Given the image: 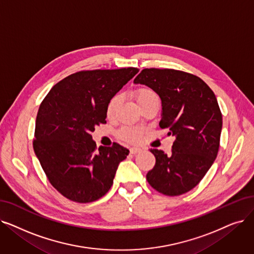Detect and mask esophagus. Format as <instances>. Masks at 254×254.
<instances>
[{"instance_id":"obj_1","label":"esophagus","mask_w":254,"mask_h":254,"mask_svg":"<svg viewBox=\"0 0 254 254\" xmlns=\"http://www.w3.org/2000/svg\"><path fill=\"white\" fill-rule=\"evenodd\" d=\"M142 150L140 149V148H137V147H133V148H130L129 149V152L131 153V154H136V153H139V152H141Z\"/></svg>"}]
</instances>
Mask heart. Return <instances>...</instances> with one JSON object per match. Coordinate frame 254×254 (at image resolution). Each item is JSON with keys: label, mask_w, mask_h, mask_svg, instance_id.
<instances>
[{"label": "heart", "mask_w": 254, "mask_h": 254, "mask_svg": "<svg viewBox=\"0 0 254 254\" xmlns=\"http://www.w3.org/2000/svg\"><path fill=\"white\" fill-rule=\"evenodd\" d=\"M134 97L137 104L142 107L151 100L158 98L157 94L153 90L147 87H139L134 91ZM121 104V95L115 94L110 98L107 106H106V115L109 119L115 117L119 106ZM143 135V130L140 127H124L118 131V137L128 143H137L140 141Z\"/></svg>", "instance_id": "heart-1"}]
</instances>
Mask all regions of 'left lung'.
Returning a JSON list of instances; mask_svg holds the SVG:
<instances>
[{
	"label": "left lung",
	"mask_w": 254,
	"mask_h": 254,
	"mask_svg": "<svg viewBox=\"0 0 254 254\" xmlns=\"http://www.w3.org/2000/svg\"><path fill=\"white\" fill-rule=\"evenodd\" d=\"M134 83L160 96V127L175 137L170 154L150 149L156 165L146 174L148 184L168 196L189 192L203 179L219 150L222 114L214 92L198 76L167 68L143 69Z\"/></svg>",
	"instance_id": "8db88e82"
}]
</instances>
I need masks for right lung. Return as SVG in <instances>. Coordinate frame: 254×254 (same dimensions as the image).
I'll return each mask as SVG.
<instances>
[{
	"mask_svg": "<svg viewBox=\"0 0 254 254\" xmlns=\"http://www.w3.org/2000/svg\"><path fill=\"white\" fill-rule=\"evenodd\" d=\"M138 68L83 70L55 85L40 104L33 147L52 186L68 199L92 202L111 188L128 149H96L91 133L106 124V106Z\"/></svg>",
	"mask_w": 254,
	"mask_h": 254,
	"instance_id": "1",
	"label": "right lung"
}]
</instances>
